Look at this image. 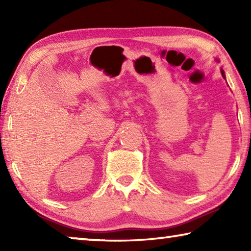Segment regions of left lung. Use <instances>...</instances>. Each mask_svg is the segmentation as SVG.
I'll return each instance as SVG.
<instances>
[{
    "instance_id": "8db88e82",
    "label": "left lung",
    "mask_w": 251,
    "mask_h": 251,
    "mask_svg": "<svg viewBox=\"0 0 251 251\" xmlns=\"http://www.w3.org/2000/svg\"><path fill=\"white\" fill-rule=\"evenodd\" d=\"M216 61H217V62H219L217 58H216ZM220 71H222V75H223V77H224V78H226V76H225V72H224V70L222 69V70H220Z\"/></svg>"
}]
</instances>
